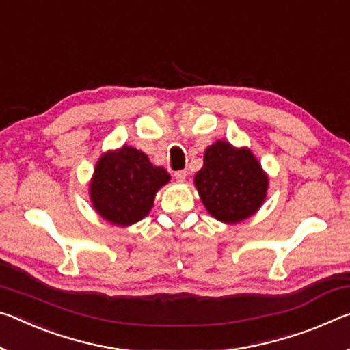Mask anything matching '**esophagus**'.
<instances>
[{
  "mask_svg": "<svg viewBox=\"0 0 350 350\" xmlns=\"http://www.w3.org/2000/svg\"><path fill=\"white\" fill-rule=\"evenodd\" d=\"M174 177H176L177 182H184L185 177H187V171H182V170L180 171H176Z\"/></svg>",
  "mask_w": 350,
  "mask_h": 350,
  "instance_id": "34e87169",
  "label": "esophagus"
}]
</instances>
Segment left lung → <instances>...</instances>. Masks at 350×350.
<instances>
[{"mask_svg":"<svg viewBox=\"0 0 350 350\" xmlns=\"http://www.w3.org/2000/svg\"><path fill=\"white\" fill-rule=\"evenodd\" d=\"M195 185L207 212L221 223L237 224L262 207L268 176L247 148L218 140L204 152Z\"/></svg>","mask_w":350,"mask_h":350,"instance_id":"left-lung-1","label":"left lung"}]
</instances>
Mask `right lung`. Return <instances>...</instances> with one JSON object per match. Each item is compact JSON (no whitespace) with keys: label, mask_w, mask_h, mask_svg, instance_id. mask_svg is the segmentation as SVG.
I'll use <instances>...</instances> for the list:
<instances>
[{"label":"right lung","mask_w":350,"mask_h":350,"mask_svg":"<svg viewBox=\"0 0 350 350\" xmlns=\"http://www.w3.org/2000/svg\"><path fill=\"white\" fill-rule=\"evenodd\" d=\"M170 179L165 168L152 165L145 152L124 145L98 160L90 199L105 221L126 227L145 218L157 191Z\"/></svg>","instance_id":"1"}]
</instances>
